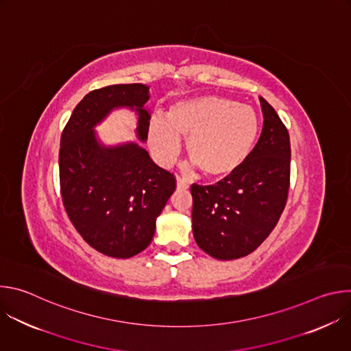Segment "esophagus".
<instances>
[{
  "mask_svg": "<svg viewBox=\"0 0 351 351\" xmlns=\"http://www.w3.org/2000/svg\"><path fill=\"white\" fill-rule=\"evenodd\" d=\"M176 186H178V189H187L189 187V183L184 180V179H182V178H176Z\"/></svg>",
  "mask_w": 351,
  "mask_h": 351,
  "instance_id": "34e87169",
  "label": "esophagus"
}]
</instances>
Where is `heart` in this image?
<instances>
[{
    "label": "heart",
    "mask_w": 351,
    "mask_h": 351,
    "mask_svg": "<svg viewBox=\"0 0 351 351\" xmlns=\"http://www.w3.org/2000/svg\"><path fill=\"white\" fill-rule=\"evenodd\" d=\"M258 134L260 118L254 108L218 95L182 99L171 106L167 119L154 117L148 125V143L161 165L178 156L183 137L193 165L210 178H222L240 168Z\"/></svg>",
    "instance_id": "obj_1"
}]
</instances>
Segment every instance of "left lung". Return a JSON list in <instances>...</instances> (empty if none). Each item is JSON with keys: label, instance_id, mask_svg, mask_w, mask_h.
Returning <instances> with one entry per match:
<instances>
[{"label": "left lung", "instance_id": "left-lung-1", "mask_svg": "<svg viewBox=\"0 0 351 351\" xmlns=\"http://www.w3.org/2000/svg\"><path fill=\"white\" fill-rule=\"evenodd\" d=\"M264 125L247 161L215 184H191L193 234L217 260L253 253L276 226L290 184V138L276 111L260 97Z\"/></svg>", "mask_w": 351, "mask_h": 351}]
</instances>
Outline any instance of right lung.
Instances as JSON below:
<instances>
[{
	"label": "right lung",
	"mask_w": 351,
	"mask_h": 351,
	"mask_svg": "<svg viewBox=\"0 0 351 351\" xmlns=\"http://www.w3.org/2000/svg\"><path fill=\"white\" fill-rule=\"evenodd\" d=\"M148 86L112 84L93 90L73 110L61 136L60 182L66 214L97 252L129 258L152 243L156 221L176 187L137 143L107 147L94 128L115 108L133 110L136 133L145 141Z\"/></svg>",
	"instance_id": "obj_1"
}]
</instances>
